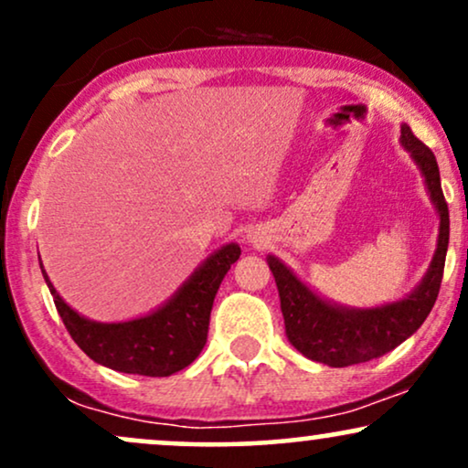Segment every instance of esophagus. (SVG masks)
<instances>
[{"mask_svg":"<svg viewBox=\"0 0 468 468\" xmlns=\"http://www.w3.org/2000/svg\"><path fill=\"white\" fill-rule=\"evenodd\" d=\"M250 241H252V244H257V241H261V239H257V235H250V238H249Z\"/></svg>","mask_w":468,"mask_h":468,"instance_id":"34e87169","label":"esophagus"}]
</instances>
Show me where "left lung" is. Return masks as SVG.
Returning <instances> with one entry per match:
<instances>
[{"label": "left lung", "instance_id": "1", "mask_svg": "<svg viewBox=\"0 0 468 468\" xmlns=\"http://www.w3.org/2000/svg\"><path fill=\"white\" fill-rule=\"evenodd\" d=\"M400 144L420 169L429 200L440 219L438 244L431 264L410 294L399 302L374 305V308H350L321 297L279 257H266L279 290L288 341L310 361L330 367H347L383 356L407 341L424 324L436 303L449 246V208L431 149L413 136L410 125H400Z\"/></svg>", "mask_w": 468, "mask_h": 468}]
</instances>
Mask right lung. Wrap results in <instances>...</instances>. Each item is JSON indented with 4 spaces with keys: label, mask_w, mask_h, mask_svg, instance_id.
I'll use <instances>...</instances> for the list:
<instances>
[{
    "label": "right lung",
    "mask_w": 468,
    "mask_h": 468,
    "mask_svg": "<svg viewBox=\"0 0 468 468\" xmlns=\"http://www.w3.org/2000/svg\"><path fill=\"white\" fill-rule=\"evenodd\" d=\"M239 255L241 249L235 241L219 246L165 303L152 313L116 324L88 319L69 308L52 286L41 257L39 266L69 336L94 363L122 374L171 376L191 365L202 352L213 299Z\"/></svg>",
    "instance_id": "right-lung-1"
}]
</instances>
